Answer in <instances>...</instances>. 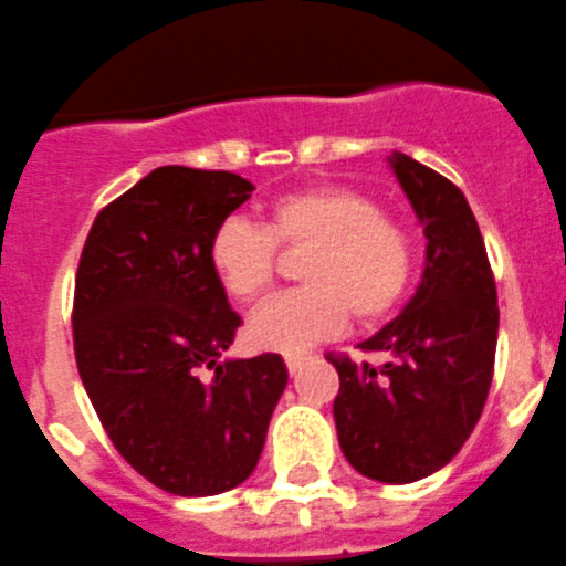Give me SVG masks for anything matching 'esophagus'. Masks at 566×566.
<instances>
[{
  "label": "esophagus",
  "instance_id": "obj_1",
  "mask_svg": "<svg viewBox=\"0 0 566 566\" xmlns=\"http://www.w3.org/2000/svg\"><path fill=\"white\" fill-rule=\"evenodd\" d=\"M304 360H307V357H284V366H287V371L290 374H298L301 368H304Z\"/></svg>",
  "mask_w": 566,
  "mask_h": 566
}]
</instances>
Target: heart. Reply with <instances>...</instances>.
Wrapping results in <instances>:
<instances>
[{"instance_id": "obj_1", "label": "heart", "mask_w": 566, "mask_h": 566, "mask_svg": "<svg viewBox=\"0 0 566 566\" xmlns=\"http://www.w3.org/2000/svg\"><path fill=\"white\" fill-rule=\"evenodd\" d=\"M279 244L310 253L301 268L307 290L273 298L248 321L262 352L298 357L340 335L348 313L371 326L388 318L413 282V234L382 214L371 195L352 187H310L273 200L265 229L229 218L209 240V265L226 295L253 304L276 279Z\"/></svg>"}]
</instances>
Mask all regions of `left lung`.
Segmentation results:
<instances>
[{"label":"left lung","instance_id":"8db88e82","mask_svg":"<svg viewBox=\"0 0 566 566\" xmlns=\"http://www.w3.org/2000/svg\"><path fill=\"white\" fill-rule=\"evenodd\" d=\"M388 167L424 226V271L402 313L360 343L382 368L329 357L340 374L337 441L379 483H416L472 436L494 371L500 310L483 237L461 189L405 153Z\"/></svg>","mask_w":566,"mask_h":566}]
</instances>
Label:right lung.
<instances>
[{"instance_id":"obj_1","label":"right lung","mask_w":566,"mask_h":566,"mask_svg":"<svg viewBox=\"0 0 566 566\" xmlns=\"http://www.w3.org/2000/svg\"><path fill=\"white\" fill-rule=\"evenodd\" d=\"M251 192L234 172L158 167L99 211L77 268L83 388L119 455L178 497L251 478L287 385L279 355L223 360L242 321L209 240Z\"/></svg>"}]
</instances>
